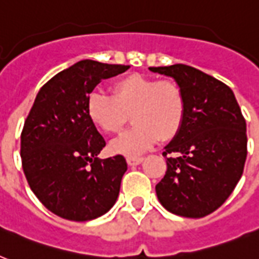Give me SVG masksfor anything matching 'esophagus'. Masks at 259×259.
<instances>
[{"label":"esophagus","mask_w":259,"mask_h":259,"mask_svg":"<svg viewBox=\"0 0 259 259\" xmlns=\"http://www.w3.org/2000/svg\"><path fill=\"white\" fill-rule=\"evenodd\" d=\"M142 161H144V158L142 157H127L126 158V162H127V165H130V166L140 165Z\"/></svg>","instance_id":"esophagus-1"}]
</instances>
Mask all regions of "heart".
I'll return each mask as SVG.
<instances>
[{"label": "heart", "mask_w": 259, "mask_h": 259, "mask_svg": "<svg viewBox=\"0 0 259 259\" xmlns=\"http://www.w3.org/2000/svg\"><path fill=\"white\" fill-rule=\"evenodd\" d=\"M111 97L101 93L87 99L90 122L106 134L121 133L132 115L134 126L110 146L113 153L137 157L162 140H170L184 123L187 103L180 86L142 74H129L111 86Z\"/></svg>", "instance_id": "obj_1"}]
</instances>
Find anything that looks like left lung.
<instances>
[{
    "label": "left lung",
    "instance_id": "8db88e82",
    "mask_svg": "<svg viewBox=\"0 0 259 259\" xmlns=\"http://www.w3.org/2000/svg\"><path fill=\"white\" fill-rule=\"evenodd\" d=\"M172 78L185 97L180 132L164 148L168 169L157 185L169 212L203 218L218 209L242 177L247 156L246 121L235 95L221 80L184 64L150 67Z\"/></svg>",
    "mask_w": 259,
    "mask_h": 259
}]
</instances>
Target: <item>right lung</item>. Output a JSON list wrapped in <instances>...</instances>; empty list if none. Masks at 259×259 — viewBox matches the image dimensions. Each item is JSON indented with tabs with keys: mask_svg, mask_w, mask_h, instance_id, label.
<instances>
[{
	"mask_svg": "<svg viewBox=\"0 0 259 259\" xmlns=\"http://www.w3.org/2000/svg\"><path fill=\"white\" fill-rule=\"evenodd\" d=\"M129 66L80 60L40 89L21 133L22 169L46 208L74 222L93 221L118 199L127 169L122 156L101 160L106 142L87 117L90 93Z\"/></svg>",
	"mask_w": 259,
	"mask_h": 259,
	"instance_id": "1",
	"label": "right lung"
}]
</instances>
